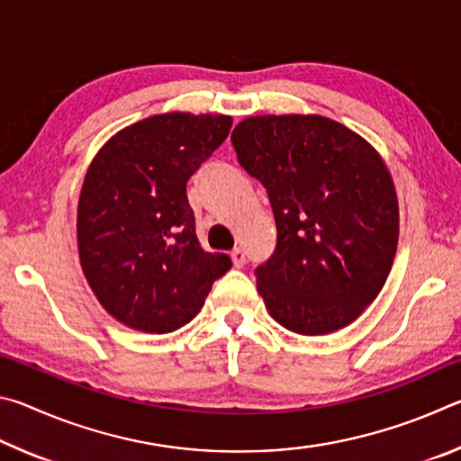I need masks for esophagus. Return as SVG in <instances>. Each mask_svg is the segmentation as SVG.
Listing matches in <instances>:
<instances>
[{
	"mask_svg": "<svg viewBox=\"0 0 461 461\" xmlns=\"http://www.w3.org/2000/svg\"><path fill=\"white\" fill-rule=\"evenodd\" d=\"M231 260H233V267L236 268H241L246 264V252L241 248H236L231 252Z\"/></svg>",
	"mask_w": 461,
	"mask_h": 461,
	"instance_id": "1",
	"label": "esophagus"
}]
</instances>
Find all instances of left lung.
I'll use <instances>...</instances> for the list:
<instances>
[{
  "instance_id": "obj_1",
  "label": "left lung",
  "mask_w": 461,
  "mask_h": 461,
  "mask_svg": "<svg viewBox=\"0 0 461 461\" xmlns=\"http://www.w3.org/2000/svg\"><path fill=\"white\" fill-rule=\"evenodd\" d=\"M231 144L275 213V254L256 268L268 313L301 335L349 325L384 286L399 241L384 162L321 115H256L238 123Z\"/></svg>"
}]
</instances>
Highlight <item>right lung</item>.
Wrapping results in <instances>:
<instances>
[{
	"label": "right lung",
	"instance_id": "right-lung-1",
	"mask_svg": "<svg viewBox=\"0 0 461 461\" xmlns=\"http://www.w3.org/2000/svg\"><path fill=\"white\" fill-rule=\"evenodd\" d=\"M230 128L228 115H154L91 162L77 215L81 267L107 313L131 330L186 325L231 268L228 254L201 248L186 199V181Z\"/></svg>",
	"mask_w": 461,
	"mask_h": 461
}]
</instances>
